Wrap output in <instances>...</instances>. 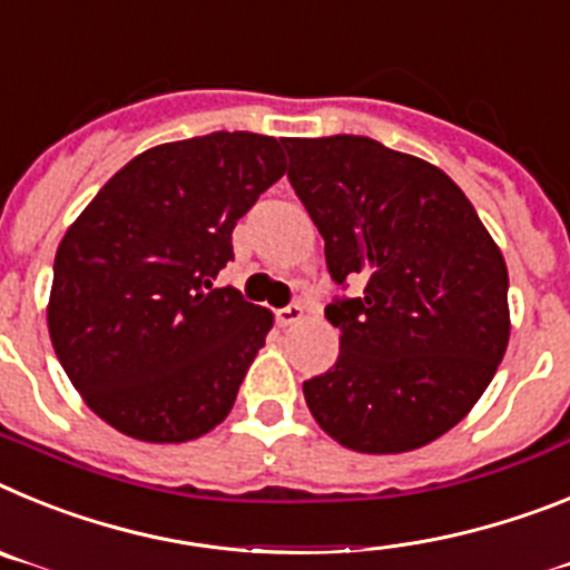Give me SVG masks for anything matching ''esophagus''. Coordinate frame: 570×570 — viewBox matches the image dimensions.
<instances>
[{"label": "esophagus", "instance_id": "obj_1", "mask_svg": "<svg viewBox=\"0 0 570 570\" xmlns=\"http://www.w3.org/2000/svg\"><path fill=\"white\" fill-rule=\"evenodd\" d=\"M304 321V306L301 304H289L284 309H278V324L281 326H295Z\"/></svg>", "mask_w": 570, "mask_h": 570}]
</instances>
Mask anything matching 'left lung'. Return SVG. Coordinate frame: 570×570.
<instances>
[{
  "mask_svg": "<svg viewBox=\"0 0 570 570\" xmlns=\"http://www.w3.org/2000/svg\"><path fill=\"white\" fill-rule=\"evenodd\" d=\"M295 195L324 237L333 370L304 381L330 439L407 453L456 428L497 375L511 338L508 266L473 203L442 168L370 137H284Z\"/></svg>",
  "mask_w": 570,
  "mask_h": 570,
  "instance_id": "8db88e82",
  "label": "left lung"
}]
</instances>
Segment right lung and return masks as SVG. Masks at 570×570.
Returning a JSON list of instances; mask_svg holds the SVG:
<instances>
[{
    "label": "right lung",
    "instance_id": "right-lung-1",
    "mask_svg": "<svg viewBox=\"0 0 570 570\" xmlns=\"http://www.w3.org/2000/svg\"><path fill=\"white\" fill-rule=\"evenodd\" d=\"M284 171L275 137L163 142L68 226L48 333L82 402L114 430L180 444L229 415L275 315L212 281L232 261L235 224Z\"/></svg>",
    "mask_w": 570,
    "mask_h": 570
}]
</instances>
